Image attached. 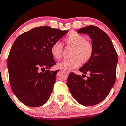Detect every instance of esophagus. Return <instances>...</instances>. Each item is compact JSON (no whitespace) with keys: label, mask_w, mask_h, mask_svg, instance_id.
I'll list each match as a JSON object with an SVG mask.
<instances>
[{"label":"esophagus","mask_w":126,"mask_h":126,"mask_svg":"<svg viewBox=\"0 0 126 126\" xmlns=\"http://www.w3.org/2000/svg\"><path fill=\"white\" fill-rule=\"evenodd\" d=\"M64 71H65V72L66 73L68 74V75H69V74L70 73V72H69V71H67V70H64Z\"/></svg>","instance_id":"1"}]
</instances>
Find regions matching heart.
<instances>
[{"instance_id":"heart-1","label":"heart","mask_w":126,"mask_h":126,"mask_svg":"<svg viewBox=\"0 0 126 126\" xmlns=\"http://www.w3.org/2000/svg\"><path fill=\"white\" fill-rule=\"evenodd\" d=\"M85 37L76 32L70 33L64 39L67 47H72L71 59L63 60L59 63L57 67L59 69L72 70L79 67L82 63L90 61L93 54V48L92 44L86 41ZM50 53L53 57L59 60L62 57L63 48L60 42H56L51 45Z\"/></svg>"}]
</instances>
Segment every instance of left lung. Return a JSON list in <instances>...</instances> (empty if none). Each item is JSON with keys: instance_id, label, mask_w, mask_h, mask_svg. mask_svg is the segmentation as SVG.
I'll list each match as a JSON object with an SVG mask.
<instances>
[{"instance_id": "1", "label": "left lung", "mask_w": 126, "mask_h": 126, "mask_svg": "<svg viewBox=\"0 0 126 126\" xmlns=\"http://www.w3.org/2000/svg\"><path fill=\"white\" fill-rule=\"evenodd\" d=\"M78 33L87 34L92 40L93 54L90 61L79 69L89 74L86 80L71 72L67 84L70 93L83 106H94L103 101L114 86L116 78L118 56L109 36L98 27L88 26ZM85 76V75H84Z\"/></svg>"}]
</instances>
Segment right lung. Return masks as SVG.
Returning <instances> with one entry per match:
<instances>
[{
	"label": "right lung",
	"mask_w": 126,
	"mask_h": 126,
	"mask_svg": "<svg viewBox=\"0 0 126 126\" xmlns=\"http://www.w3.org/2000/svg\"><path fill=\"white\" fill-rule=\"evenodd\" d=\"M67 32L40 26L15 40L7 59L9 78L12 92L25 105L41 106L49 98L59 72L48 70L56 64L50 48Z\"/></svg>",
	"instance_id": "obj_1"
}]
</instances>
